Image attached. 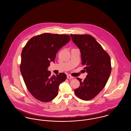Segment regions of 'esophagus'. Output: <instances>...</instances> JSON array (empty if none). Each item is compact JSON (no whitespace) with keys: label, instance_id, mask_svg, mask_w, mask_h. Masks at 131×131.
Listing matches in <instances>:
<instances>
[{"label":"esophagus","instance_id":"34e87169","mask_svg":"<svg viewBox=\"0 0 131 131\" xmlns=\"http://www.w3.org/2000/svg\"><path fill=\"white\" fill-rule=\"evenodd\" d=\"M67 78H68V79H73V78H74V77H72V76H71V75H67Z\"/></svg>","mask_w":131,"mask_h":131}]
</instances>
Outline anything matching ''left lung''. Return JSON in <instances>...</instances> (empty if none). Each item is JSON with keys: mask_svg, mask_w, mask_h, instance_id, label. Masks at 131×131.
Here are the masks:
<instances>
[{"mask_svg": "<svg viewBox=\"0 0 131 131\" xmlns=\"http://www.w3.org/2000/svg\"><path fill=\"white\" fill-rule=\"evenodd\" d=\"M71 36L81 54L82 64L88 74L84 81H80L79 87L75 90L77 97L84 100L94 98L105 86L112 71L108 54L90 35H73Z\"/></svg>", "mask_w": 131, "mask_h": 131, "instance_id": "left-lung-1", "label": "left lung"}]
</instances>
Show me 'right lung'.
<instances>
[{
  "label": "right lung",
  "mask_w": 131,
  "mask_h": 131,
  "mask_svg": "<svg viewBox=\"0 0 131 131\" xmlns=\"http://www.w3.org/2000/svg\"><path fill=\"white\" fill-rule=\"evenodd\" d=\"M71 40L70 35L44 33L30 39L23 49L20 70L26 87L38 100L47 102L57 95L64 73L51 76L48 71L57 51Z\"/></svg>",
  "instance_id": "add662e5"
}]
</instances>
